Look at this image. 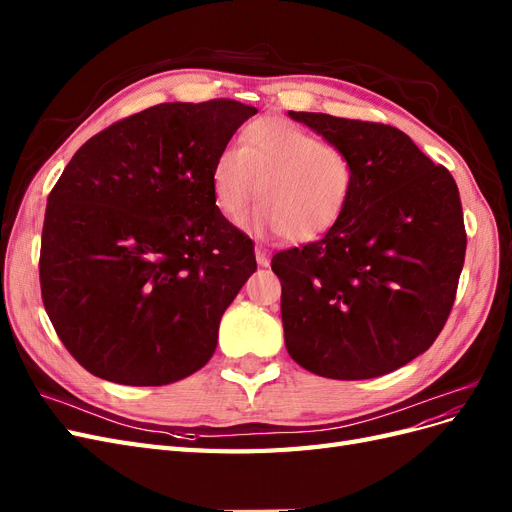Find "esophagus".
<instances>
[{
  "label": "esophagus",
  "instance_id": "obj_1",
  "mask_svg": "<svg viewBox=\"0 0 512 512\" xmlns=\"http://www.w3.org/2000/svg\"><path fill=\"white\" fill-rule=\"evenodd\" d=\"M256 262H258L260 267H269L271 256H269V252L265 250V247H258V245H256Z\"/></svg>",
  "mask_w": 512,
  "mask_h": 512
}]
</instances>
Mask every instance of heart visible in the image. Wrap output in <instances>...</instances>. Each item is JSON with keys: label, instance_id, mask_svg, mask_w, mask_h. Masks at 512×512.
Returning <instances> with one entry per match:
<instances>
[{"label": "heart", "instance_id": "heart-1", "mask_svg": "<svg viewBox=\"0 0 512 512\" xmlns=\"http://www.w3.org/2000/svg\"><path fill=\"white\" fill-rule=\"evenodd\" d=\"M354 181V162L342 147L282 117L247 123L239 149L222 147L211 164L213 200L226 220L239 222L258 196L250 226L294 243L316 241L342 220Z\"/></svg>", "mask_w": 512, "mask_h": 512}]
</instances>
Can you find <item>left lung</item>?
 Masks as SVG:
<instances>
[{
	"label": "left lung",
	"mask_w": 512,
	"mask_h": 512,
	"mask_svg": "<svg viewBox=\"0 0 512 512\" xmlns=\"http://www.w3.org/2000/svg\"><path fill=\"white\" fill-rule=\"evenodd\" d=\"M288 115L342 147L356 181L327 235L271 260L286 350L322 378L384 376L436 342L453 309L466 258L457 183L393 126Z\"/></svg>",
	"instance_id": "obj_1"
}]
</instances>
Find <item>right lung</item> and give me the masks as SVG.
I'll list each match as a JSON object with an SVG mask.
<instances>
[{"label":"right lung","instance_id":"obj_1","mask_svg":"<svg viewBox=\"0 0 512 512\" xmlns=\"http://www.w3.org/2000/svg\"><path fill=\"white\" fill-rule=\"evenodd\" d=\"M256 113L226 98L164 102L91 136L64 168L44 213L40 288L89 374L162 386L213 356L256 256L215 207L211 164Z\"/></svg>","mask_w":512,"mask_h":512}]
</instances>
